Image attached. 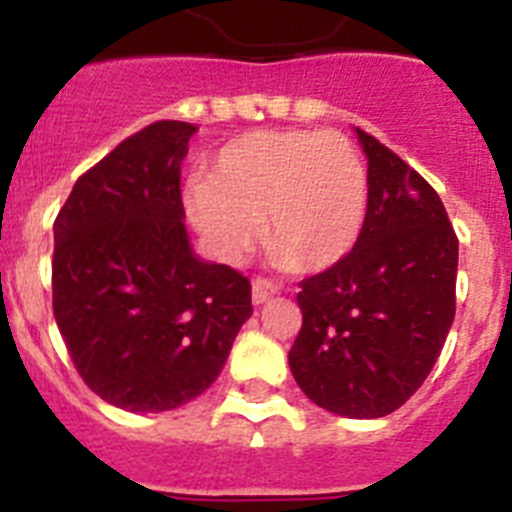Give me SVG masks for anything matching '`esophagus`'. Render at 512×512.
<instances>
[{
	"label": "esophagus",
	"instance_id": "34e87169",
	"mask_svg": "<svg viewBox=\"0 0 512 512\" xmlns=\"http://www.w3.org/2000/svg\"><path fill=\"white\" fill-rule=\"evenodd\" d=\"M277 295V284L269 282V279H253V287H251V300L253 305H264L266 300Z\"/></svg>",
	"mask_w": 512,
	"mask_h": 512
}]
</instances>
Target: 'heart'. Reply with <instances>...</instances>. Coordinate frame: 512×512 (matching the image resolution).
<instances>
[{
    "instance_id": "b5f03b06",
    "label": "heart",
    "mask_w": 512,
    "mask_h": 512,
    "mask_svg": "<svg viewBox=\"0 0 512 512\" xmlns=\"http://www.w3.org/2000/svg\"><path fill=\"white\" fill-rule=\"evenodd\" d=\"M366 194L364 161L341 133L253 130L217 151L187 207L217 259L241 261L264 228L279 261L312 271L338 264L359 241Z\"/></svg>"
}]
</instances>
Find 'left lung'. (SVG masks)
<instances>
[{
    "instance_id": "obj_1",
    "label": "left lung",
    "mask_w": 512,
    "mask_h": 512,
    "mask_svg": "<svg viewBox=\"0 0 512 512\" xmlns=\"http://www.w3.org/2000/svg\"><path fill=\"white\" fill-rule=\"evenodd\" d=\"M369 158L359 241L302 279L289 369L315 405L346 418L395 413L431 374L456 312L459 241L441 197L356 128Z\"/></svg>"
}]
</instances>
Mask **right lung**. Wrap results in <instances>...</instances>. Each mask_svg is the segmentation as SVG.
Listing matches in <instances>:
<instances>
[{
  "label": "right lung",
  "instance_id": "add662e5",
  "mask_svg": "<svg viewBox=\"0 0 512 512\" xmlns=\"http://www.w3.org/2000/svg\"><path fill=\"white\" fill-rule=\"evenodd\" d=\"M194 125L158 120L76 179L53 223V315L79 377L130 413H161L217 379L251 282L192 253L182 158Z\"/></svg>",
  "mask_w": 512,
  "mask_h": 512
}]
</instances>
